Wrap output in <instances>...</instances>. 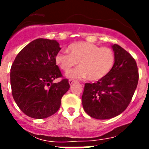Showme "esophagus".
Here are the masks:
<instances>
[{
  "label": "esophagus",
  "mask_w": 149,
  "mask_h": 149,
  "mask_svg": "<svg viewBox=\"0 0 149 149\" xmlns=\"http://www.w3.org/2000/svg\"><path fill=\"white\" fill-rule=\"evenodd\" d=\"M75 82H76V80H72V79H70V80H69V84H70V85H72V84H74Z\"/></svg>",
  "instance_id": "34e87169"
}]
</instances>
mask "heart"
Returning <instances> with one entry per match:
<instances>
[{
	"instance_id": "1",
	"label": "heart",
	"mask_w": 149,
	"mask_h": 149,
	"mask_svg": "<svg viewBox=\"0 0 149 149\" xmlns=\"http://www.w3.org/2000/svg\"><path fill=\"white\" fill-rule=\"evenodd\" d=\"M69 54L59 52L55 55L56 65L64 72H69L78 62L80 67L67 73L72 79L88 77L97 81L110 73L115 64V54L108 47H100L87 42H79L68 47Z\"/></svg>"
}]
</instances>
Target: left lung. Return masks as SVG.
Returning a JSON list of instances; mask_svg holds the SVG:
<instances>
[{"instance_id":"left-lung-1","label":"left lung","mask_w":149,"mask_h":149,"mask_svg":"<svg viewBox=\"0 0 149 149\" xmlns=\"http://www.w3.org/2000/svg\"><path fill=\"white\" fill-rule=\"evenodd\" d=\"M111 47L116 58L114 68L96 83L85 84L82 95L84 110L96 119L122 114L130 104L139 79L134 58L117 44Z\"/></svg>"}]
</instances>
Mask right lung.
<instances>
[{"mask_svg": "<svg viewBox=\"0 0 149 149\" xmlns=\"http://www.w3.org/2000/svg\"><path fill=\"white\" fill-rule=\"evenodd\" d=\"M56 40L37 38L19 53L11 67L13 99L27 116L42 119L55 114L69 89V80L53 81L62 75L54 61L60 49Z\"/></svg>", "mask_w": 149, "mask_h": 149, "instance_id": "right-lung-1", "label": "right lung"}]
</instances>
